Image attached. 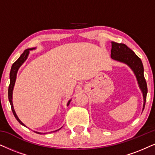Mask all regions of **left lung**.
Wrapping results in <instances>:
<instances>
[{
    "mask_svg": "<svg viewBox=\"0 0 155 155\" xmlns=\"http://www.w3.org/2000/svg\"><path fill=\"white\" fill-rule=\"evenodd\" d=\"M111 58L113 60L126 64L134 72L139 87L142 93L143 111L146 102L147 86L146 80L144 76V67H143L142 61L135 54V53L126 45L124 44H118L114 41H111Z\"/></svg>",
    "mask_w": 155,
    "mask_h": 155,
    "instance_id": "8db88e82",
    "label": "left lung"
}]
</instances>
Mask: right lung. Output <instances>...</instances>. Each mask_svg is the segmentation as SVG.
Here are the masks:
<instances>
[{"mask_svg": "<svg viewBox=\"0 0 155 155\" xmlns=\"http://www.w3.org/2000/svg\"><path fill=\"white\" fill-rule=\"evenodd\" d=\"M34 49H36V48H28V49L25 50L24 51H23V54L21 55L20 57L18 58V60L16 61H15V63H13L12 66H11V72H10V85H9V87H8V100H9L10 104H11V109H12L13 115H14L15 119H17V121H18V122L20 123L21 125H23V126H24L25 127H27L25 126V125L23 124L22 121H21L20 119H19L16 113H15V111L14 107H13V88H14L15 80H16L18 71V69L20 68L21 66L23 65V64L24 63L25 61H26L27 58H28V56L29 55V52H30V51H32V50H34ZM71 99H70V100L68 101L67 106L69 105V104H70V102H71ZM61 128H62V127H61ZM61 128L58 129V130H57L53 131V132H57V131L61 130ZM35 132L37 133V134H46V133H42V132Z\"/></svg>", "mask_w": 155, "mask_h": 155, "instance_id": "1", "label": "right lung"}]
</instances>
